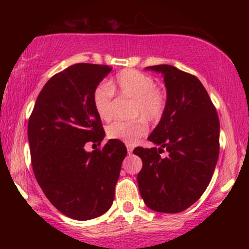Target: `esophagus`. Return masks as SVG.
<instances>
[{"mask_svg":"<svg viewBox=\"0 0 249 249\" xmlns=\"http://www.w3.org/2000/svg\"><path fill=\"white\" fill-rule=\"evenodd\" d=\"M127 152L128 153H132V151H133V146H132V145H127Z\"/></svg>","mask_w":249,"mask_h":249,"instance_id":"34e87169","label":"esophagus"}]
</instances>
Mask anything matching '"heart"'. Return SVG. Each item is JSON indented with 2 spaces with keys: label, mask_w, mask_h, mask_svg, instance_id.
<instances>
[{
  "label": "heart",
  "mask_w": 249,
  "mask_h": 249,
  "mask_svg": "<svg viewBox=\"0 0 249 249\" xmlns=\"http://www.w3.org/2000/svg\"><path fill=\"white\" fill-rule=\"evenodd\" d=\"M113 91L121 96L133 98L131 116L144 115L151 122L159 121L166 107V96L156 87L153 77L138 70L125 69L115 77L110 85L101 83L92 92V104L97 115L103 121L113 117L115 102ZM142 116L130 121H116L107 128V137L126 144H134L147 132V123Z\"/></svg>",
  "instance_id": "heart-1"
}]
</instances>
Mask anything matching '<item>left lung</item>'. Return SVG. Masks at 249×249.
<instances>
[{
	"label": "left lung",
	"mask_w": 249,
	"mask_h": 249,
	"mask_svg": "<svg viewBox=\"0 0 249 249\" xmlns=\"http://www.w3.org/2000/svg\"><path fill=\"white\" fill-rule=\"evenodd\" d=\"M161 73L166 107L148 141L159 148L136 147L142 167L139 192L156 212L179 213L205 192L219 158L220 123L206 89L196 76L167 64L145 68ZM166 149L169 156L161 159Z\"/></svg>",
	"instance_id": "1"
}]
</instances>
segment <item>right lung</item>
I'll return each instance as SVG.
<instances>
[{
	"label": "right lung",
	"instance_id": "right-lung-1",
	"mask_svg": "<svg viewBox=\"0 0 249 249\" xmlns=\"http://www.w3.org/2000/svg\"><path fill=\"white\" fill-rule=\"evenodd\" d=\"M111 70L78 63L56 73L39 92L28 123L37 182L51 204L71 219L90 220L107 212L127 153L116 139L92 152L84 147L104 139L92 92Z\"/></svg>",
	"mask_w": 249,
	"mask_h": 249
}]
</instances>
